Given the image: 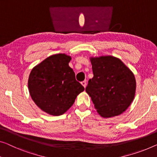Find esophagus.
I'll return each instance as SVG.
<instances>
[{"label": "esophagus", "instance_id": "esophagus-1", "mask_svg": "<svg viewBox=\"0 0 157 157\" xmlns=\"http://www.w3.org/2000/svg\"><path fill=\"white\" fill-rule=\"evenodd\" d=\"M81 84H82V86H84V87H85L86 85V81H85H85H82V82Z\"/></svg>", "mask_w": 157, "mask_h": 157}]
</instances>
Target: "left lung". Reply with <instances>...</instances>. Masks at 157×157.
<instances>
[{"label":"left lung","mask_w":157,"mask_h":157,"mask_svg":"<svg viewBox=\"0 0 157 157\" xmlns=\"http://www.w3.org/2000/svg\"><path fill=\"white\" fill-rule=\"evenodd\" d=\"M94 77L85 89L100 116L121 115L135 97L136 81L132 71L111 56L91 58Z\"/></svg>","instance_id":"8db88e82"}]
</instances>
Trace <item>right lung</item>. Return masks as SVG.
<instances>
[{
    "label": "right lung",
    "mask_w": 157,
    "mask_h": 157,
    "mask_svg": "<svg viewBox=\"0 0 157 157\" xmlns=\"http://www.w3.org/2000/svg\"><path fill=\"white\" fill-rule=\"evenodd\" d=\"M71 60V56L63 53L51 56L29 74L28 88L32 99L50 115L63 114L74 104L77 96L85 90L69 66Z\"/></svg>",
    "instance_id": "1"
}]
</instances>
